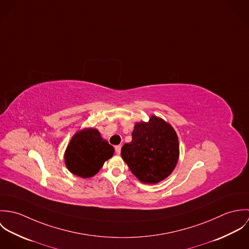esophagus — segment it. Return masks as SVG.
Returning <instances> with one entry per match:
<instances>
[{"mask_svg": "<svg viewBox=\"0 0 249 249\" xmlns=\"http://www.w3.org/2000/svg\"><path fill=\"white\" fill-rule=\"evenodd\" d=\"M121 148H122V145H120V144L115 146V151H116L117 154H120V153H121Z\"/></svg>", "mask_w": 249, "mask_h": 249, "instance_id": "esophagus-1", "label": "esophagus"}]
</instances>
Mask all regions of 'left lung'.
Instances as JSON below:
<instances>
[{
    "label": "left lung",
    "instance_id": "1",
    "mask_svg": "<svg viewBox=\"0 0 249 249\" xmlns=\"http://www.w3.org/2000/svg\"><path fill=\"white\" fill-rule=\"evenodd\" d=\"M131 135L132 141L124 143L121 150L131 173L146 184L168 178L179 156L175 129L162 119L151 116L148 123L136 124Z\"/></svg>",
    "mask_w": 249,
    "mask_h": 249
}]
</instances>
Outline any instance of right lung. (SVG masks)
Returning a JSON list of instances; mask_svg holds the SVG:
<instances>
[{
    "mask_svg": "<svg viewBox=\"0 0 249 249\" xmlns=\"http://www.w3.org/2000/svg\"><path fill=\"white\" fill-rule=\"evenodd\" d=\"M114 147L94 128L83 129L71 138L65 152V164L71 174L82 178L95 176L111 158Z\"/></svg>",
    "mask_w": 249,
    "mask_h": 249,
    "instance_id": "obj_1",
    "label": "right lung"
}]
</instances>
